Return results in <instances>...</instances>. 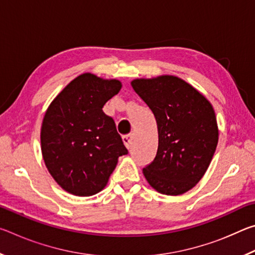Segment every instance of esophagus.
<instances>
[{
  "instance_id": "34e87169",
  "label": "esophagus",
  "mask_w": 255,
  "mask_h": 255,
  "mask_svg": "<svg viewBox=\"0 0 255 255\" xmlns=\"http://www.w3.org/2000/svg\"><path fill=\"white\" fill-rule=\"evenodd\" d=\"M123 141H124V144H125V146H126L127 148H130L131 141H132V135H131V133H129V135L123 136Z\"/></svg>"
}]
</instances>
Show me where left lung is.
Segmentation results:
<instances>
[{
    "mask_svg": "<svg viewBox=\"0 0 255 255\" xmlns=\"http://www.w3.org/2000/svg\"><path fill=\"white\" fill-rule=\"evenodd\" d=\"M131 86L157 124V153L143 169L145 178L159 193L182 195L201 180L217 147L214 108L193 86L176 76L137 79Z\"/></svg>",
    "mask_w": 255,
    "mask_h": 255,
    "instance_id": "8db88e82",
    "label": "left lung"
}]
</instances>
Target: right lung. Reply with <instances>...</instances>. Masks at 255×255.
Returning a JSON list of instances; mask_svg holds the SVG:
<instances>
[{"instance_id":"add662e5","label":"right lung","mask_w":255,"mask_h":255,"mask_svg":"<svg viewBox=\"0 0 255 255\" xmlns=\"http://www.w3.org/2000/svg\"><path fill=\"white\" fill-rule=\"evenodd\" d=\"M120 89L118 80L84 73L68 83L46 111L42 157L54 180L72 195L100 192L118 157L128 154L114 119L102 110Z\"/></svg>"}]
</instances>
